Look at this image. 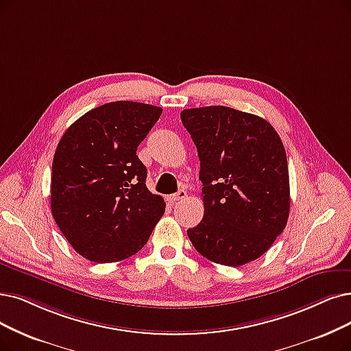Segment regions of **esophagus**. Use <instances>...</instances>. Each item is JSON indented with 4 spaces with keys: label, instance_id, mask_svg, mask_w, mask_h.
Instances as JSON below:
<instances>
[{
    "label": "esophagus",
    "instance_id": "obj_1",
    "mask_svg": "<svg viewBox=\"0 0 351 351\" xmlns=\"http://www.w3.org/2000/svg\"><path fill=\"white\" fill-rule=\"evenodd\" d=\"M187 197V191L186 190H178L176 194H171L170 197H168V202H170L171 204H176L177 202H180V200H183V199H186Z\"/></svg>",
    "mask_w": 351,
    "mask_h": 351
}]
</instances>
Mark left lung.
Instances as JSON below:
<instances>
[{
  "mask_svg": "<svg viewBox=\"0 0 351 351\" xmlns=\"http://www.w3.org/2000/svg\"><path fill=\"white\" fill-rule=\"evenodd\" d=\"M180 117L197 147L204 202L189 239L215 263L242 266L261 258L289 216L281 138L268 121L228 106L184 109Z\"/></svg>",
  "mask_w": 351,
  "mask_h": 351,
  "instance_id": "1",
  "label": "left lung"
}]
</instances>
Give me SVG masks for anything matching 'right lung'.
I'll use <instances>...</instances> for the list:
<instances>
[{"label": "right lung", "instance_id": "add662e5", "mask_svg": "<svg viewBox=\"0 0 351 351\" xmlns=\"http://www.w3.org/2000/svg\"><path fill=\"white\" fill-rule=\"evenodd\" d=\"M160 106L118 101L97 106L63 134L51 167V215L79 255L97 263L141 250L165 203L145 184L138 145Z\"/></svg>", "mask_w": 351, "mask_h": 351}]
</instances>
